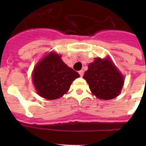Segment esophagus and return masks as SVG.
Listing matches in <instances>:
<instances>
[{
	"label": "esophagus",
	"instance_id": "34e87169",
	"mask_svg": "<svg viewBox=\"0 0 146 146\" xmlns=\"http://www.w3.org/2000/svg\"><path fill=\"white\" fill-rule=\"evenodd\" d=\"M79 74L80 76H83V75H84V70H80Z\"/></svg>",
	"mask_w": 146,
	"mask_h": 146
}]
</instances>
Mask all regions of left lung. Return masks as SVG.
<instances>
[{"label":"left lung","instance_id":"obj_1","mask_svg":"<svg viewBox=\"0 0 146 146\" xmlns=\"http://www.w3.org/2000/svg\"><path fill=\"white\" fill-rule=\"evenodd\" d=\"M88 84L92 94L103 100L116 98L123 85V76L114 64L106 58H99L88 65V70L84 76Z\"/></svg>","mask_w":146,"mask_h":146}]
</instances>
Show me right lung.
Masks as SVG:
<instances>
[{"instance_id":"1","label":"right lung","mask_w":146,"mask_h":146,"mask_svg":"<svg viewBox=\"0 0 146 146\" xmlns=\"http://www.w3.org/2000/svg\"><path fill=\"white\" fill-rule=\"evenodd\" d=\"M79 73L67 66L61 54L50 52L36 64L33 70V82L40 96L54 100L65 95Z\"/></svg>"}]
</instances>
